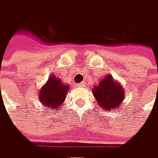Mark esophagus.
Wrapping results in <instances>:
<instances>
[{"label": "esophagus", "instance_id": "1", "mask_svg": "<svg viewBox=\"0 0 158 158\" xmlns=\"http://www.w3.org/2000/svg\"><path fill=\"white\" fill-rule=\"evenodd\" d=\"M84 86V82H81L80 84H77V87H83Z\"/></svg>", "mask_w": 158, "mask_h": 158}]
</instances>
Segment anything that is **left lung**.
<instances>
[{
    "instance_id": "8db88e82",
    "label": "left lung",
    "mask_w": 158,
    "mask_h": 158,
    "mask_svg": "<svg viewBox=\"0 0 158 158\" xmlns=\"http://www.w3.org/2000/svg\"><path fill=\"white\" fill-rule=\"evenodd\" d=\"M93 94L102 110H114L121 107L125 98V90L111 76H106L99 81L98 85L94 86Z\"/></svg>"
}]
</instances>
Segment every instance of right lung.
<instances>
[{"mask_svg":"<svg viewBox=\"0 0 158 158\" xmlns=\"http://www.w3.org/2000/svg\"><path fill=\"white\" fill-rule=\"evenodd\" d=\"M69 87V85L63 83L60 78L56 77L54 75L51 76L39 91L40 102L48 110V109L54 111L56 110H60L59 108L62 107L65 100Z\"/></svg>","mask_w":158,"mask_h":158,"instance_id":"add662e5","label":"right lung"}]
</instances>
